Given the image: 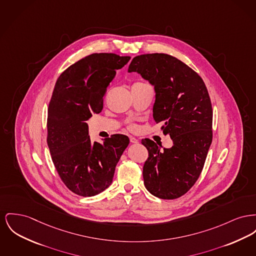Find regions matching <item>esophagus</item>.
<instances>
[{
    "instance_id": "1",
    "label": "esophagus",
    "mask_w": 256,
    "mask_h": 256,
    "mask_svg": "<svg viewBox=\"0 0 256 256\" xmlns=\"http://www.w3.org/2000/svg\"><path fill=\"white\" fill-rule=\"evenodd\" d=\"M130 140L132 143H134V144L138 143V139L136 138V137H134V136H130Z\"/></svg>"
}]
</instances>
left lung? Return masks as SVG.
<instances>
[{"label":"left lung","mask_w":256,"mask_h":256,"mask_svg":"<svg viewBox=\"0 0 256 256\" xmlns=\"http://www.w3.org/2000/svg\"><path fill=\"white\" fill-rule=\"evenodd\" d=\"M128 72L154 86V120L162 124L164 134L173 141L169 149L150 139L141 141L149 150L144 184L158 198H178L196 184L210 149L212 110L208 90L194 70L167 54L136 56Z\"/></svg>","instance_id":"1"}]
</instances>
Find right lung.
I'll list each match as a JSON object with an SVG mask.
<instances>
[{"label":"right lung","mask_w":256,"mask_h":256,"mask_svg":"<svg viewBox=\"0 0 256 256\" xmlns=\"http://www.w3.org/2000/svg\"><path fill=\"white\" fill-rule=\"evenodd\" d=\"M130 57L94 53L58 78L48 108L47 144L60 179L76 194L94 196L112 182L115 167L128 146L126 136L92 142L86 120L104 107L110 82Z\"/></svg>","instance_id":"obj_1"}]
</instances>
